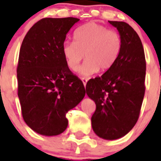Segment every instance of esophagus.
Here are the masks:
<instances>
[{
  "mask_svg": "<svg viewBox=\"0 0 161 161\" xmlns=\"http://www.w3.org/2000/svg\"><path fill=\"white\" fill-rule=\"evenodd\" d=\"M81 80H82V82H83L84 85H85V86H86V84H87L88 79H86V78H81Z\"/></svg>",
  "mask_w": 161,
  "mask_h": 161,
  "instance_id": "1",
  "label": "esophagus"
}]
</instances>
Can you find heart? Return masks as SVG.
<instances>
[{
  "label": "heart",
  "mask_w": 161,
  "mask_h": 161,
  "mask_svg": "<svg viewBox=\"0 0 161 161\" xmlns=\"http://www.w3.org/2000/svg\"><path fill=\"white\" fill-rule=\"evenodd\" d=\"M74 42H65L62 52L68 68L76 71L85 55V61L80 68L82 76H89L99 69L106 71L117 61L123 47L121 35L96 22L80 26L74 33Z\"/></svg>",
  "instance_id": "1"
}]
</instances>
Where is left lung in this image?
Masks as SVG:
<instances>
[{
  "label": "left lung",
  "instance_id": "1",
  "mask_svg": "<svg viewBox=\"0 0 161 161\" xmlns=\"http://www.w3.org/2000/svg\"><path fill=\"white\" fill-rule=\"evenodd\" d=\"M109 22L121 35L122 51L111 68L87 82L86 93L96 104L91 118L93 131L100 138L114 140L126 136L139 119L145 93L146 60L135 30L124 22Z\"/></svg>",
  "mask_w": 161,
  "mask_h": 161
}]
</instances>
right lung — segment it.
Masks as SVG:
<instances>
[{"instance_id":"1","label":"right lung","mask_w":161,"mask_h":161,"mask_svg":"<svg viewBox=\"0 0 161 161\" xmlns=\"http://www.w3.org/2000/svg\"><path fill=\"white\" fill-rule=\"evenodd\" d=\"M78 18H42L25 35L17 68L22 117L34 131L58 136L66 130V114L85 95L62 52L66 35Z\"/></svg>"}]
</instances>
